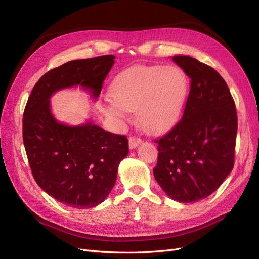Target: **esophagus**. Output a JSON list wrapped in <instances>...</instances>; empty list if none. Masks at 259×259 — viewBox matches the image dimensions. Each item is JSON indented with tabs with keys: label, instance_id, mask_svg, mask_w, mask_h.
<instances>
[{
	"label": "esophagus",
	"instance_id": "34e87169",
	"mask_svg": "<svg viewBox=\"0 0 259 259\" xmlns=\"http://www.w3.org/2000/svg\"><path fill=\"white\" fill-rule=\"evenodd\" d=\"M139 144H142V138L138 137V136H131L128 138V145L131 149H134L136 148Z\"/></svg>",
	"mask_w": 259,
	"mask_h": 259
}]
</instances>
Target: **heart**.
Segmentation results:
<instances>
[{"mask_svg":"<svg viewBox=\"0 0 259 259\" xmlns=\"http://www.w3.org/2000/svg\"><path fill=\"white\" fill-rule=\"evenodd\" d=\"M188 81L176 66H134L115 76L105 112L117 121L126 120V111L136 112L147 133L169 128L182 112Z\"/></svg>","mask_w":259,"mask_h":259,"instance_id":"1","label":"heart"}]
</instances>
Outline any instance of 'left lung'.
Wrapping results in <instances>:
<instances>
[{
  "mask_svg": "<svg viewBox=\"0 0 259 259\" xmlns=\"http://www.w3.org/2000/svg\"><path fill=\"white\" fill-rule=\"evenodd\" d=\"M190 77L183 117L160 139L153 175L170 199L198 202L216 191L234 164L236 104L215 69L190 56H174Z\"/></svg>",
  "mask_w": 259,
  "mask_h": 259,
  "instance_id": "left-lung-1",
  "label": "left lung"
}]
</instances>
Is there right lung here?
<instances>
[{"mask_svg":"<svg viewBox=\"0 0 259 259\" xmlns=\"http://www.w3.org/2000/svg\"><path fill=\"white\" fill-rule=\"evenodd\" d=\"M114 58L105 55L72 60L50 70L34 85L23 111L22 139L36 184L73 208L94 207L108 197L117 166L128 153V140L91 122L80 126L57 122L50 98L77 85L97 98Z\"/></svg>","mask_w":259,"mask_h":259,"instance_id":"right-lung-1","label":"right lung"}]
</instances>
